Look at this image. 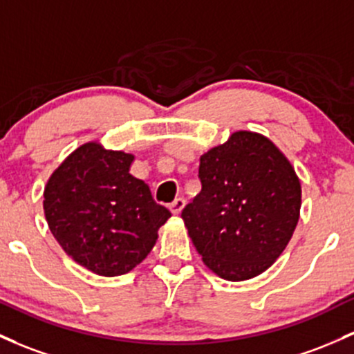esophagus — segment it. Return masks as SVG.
I'll list each match as a JSON object with an SVG mask.
<instances>
[{
	"instance_id": "obj_1",
	"label": "esophagus",
	"mask_w": 354,
	"mask_h": 354,
	"mask_svg": "<svg viewBox=\"0 0 354 354\" xmlns=\"http://www.w3.org/2000/svg\"><path fill=\"white\" fill-rule=\"evenodd\" d=\"M183 208H185L183 198H176V200H174L173 203L169 205V209H171V213H173V215H180L181 209H183Z\"/></svg>"
}]
</instances>
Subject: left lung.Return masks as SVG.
<instances>
[{
    "label": "left lung",
    "instance_id": "left-lung-1",
    "mask_svg": "<svg viewBox=\"0 0 354 354\" xmlns=\"http://www.w3.org/2000/svg\"><path fill=\"white\" fill-rule=\"evenodd\" d=\"M201 192L181 213L209 270L242 282L266 272L292 239L301 215V181L269 138L235 131L200 156Z\"/></svg>",
    "mask_w": 354,
    "mask_h": 354
}]
</instances>
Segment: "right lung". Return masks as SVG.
<instances>
[{
	"label": "right lung",
	"instance_id": "add662e5",
	"mask_svg": "<svg viewBox=\"0 0 354 354\" xmlns=\"http://www.w3.org/2000/svg\"><path fill=\"white\" fill-rule=\"evenodd\" d=\"M133 153L84 142L44 189L50 232L79 266L102 277L127 274L153 250L171 213L129 173Z\"/></svg>",
	"mask_w": 354,
	"mask_h": 354
}]
</instances>
